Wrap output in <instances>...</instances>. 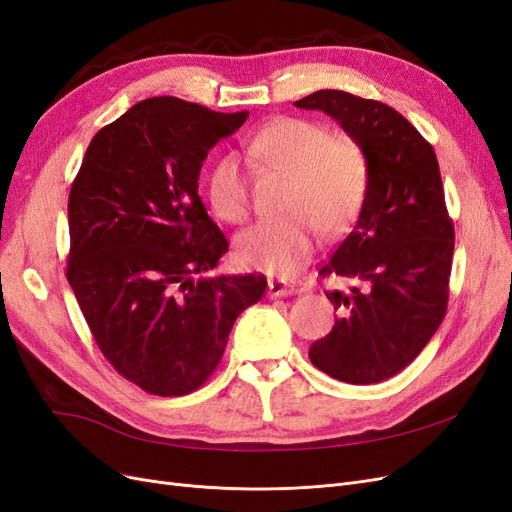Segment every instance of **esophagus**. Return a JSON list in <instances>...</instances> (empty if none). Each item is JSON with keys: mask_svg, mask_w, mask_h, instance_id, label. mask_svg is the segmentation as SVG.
I'll use <instances>...</instances> for the list:
<instances>
[{"mask_svg": "<svg viewBox=\"0 0 512 512\" xmlns=\"http://www.w3.org/2000/svg\"><path fill=\"white\" fill-rule=\"evenodd\" d=\"M309 288L303 282L294 280H271L269 282V297H294V294H303Z\"/></svg>", "mask_w": 512, "mask_h": 512, "instance_id": "1", "label": "esophagus"}]
</instances>
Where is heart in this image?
<instances>
[{
  "instance_id": "1",
  "label": "heart",
  "mask_w": 512,
  "mask_h": 512,
  "mask_svg": "<svg viewBox=\"0 0 512 512\" xmlns=\"http://www.w3.org/2000/svg\"><path fill=\"white\" fill-rule=\"evenodd\" d=\"M250 153L290 179L284 198L288 218L245 230L237 254L247 267L288 277L314 254L318 230L339 237L359 218L369 190L367 153L356 138L299 117L265 123L252 136ZM209 200L224 222L250 218V190L237 158L226 156L213 166Z\"/></svg>"
}]
</instances>
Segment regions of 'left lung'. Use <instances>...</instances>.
<instances>
[{"mask_svg":"<svg viewBox=\"0 0 512 512\" xmlns=\"http://www.w3.org/2000/svg\"><path fill=\"white\" fill-rule=\"evenodd\" d=\"M294 106L333 117L369 160L359 220L320 269L348 282L327 292L342 316L309 346V359L335 380L382 382L421 354L446 314L455 230L436 153L378 100L320 89Z\"/></svg>","mask_w":512,"mask_h":512,"instance_id":"left-lung-1","label":"left lung"}]
</instances>
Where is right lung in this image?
Wrapping results in <instances>:
<instances>
[{"label":"right lung","mask_w":512,"mask_h":512,"mask_svg":"<svg viewBox=\"0 0 512 512\" xmlns=\"http://www.w3.org/2000/svg\"><path fill=\"white\" fill-rule=\"evenodd\" d=\"M247 113L149 98L102 128L68 198V282L98 348L160 397L196 391L232 324L262 299L265 275H215L224 232L198 196L207 153Z\"/></svg>","instance_id":"obj_1"}]
</instances>
